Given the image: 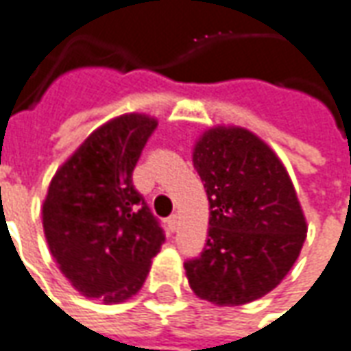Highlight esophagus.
I'll return each mask as SVG.
<instances>
[{"label":"esophagus","mask_w":351,"mask_h":351,"mask_svg":"<svg viewBox=\"0 0 351 351\" xmlns=\"http://www.w3.org/2000/svg\"><path fill=\"white\" fill-rule=\"evenodd\" d=\"M167 225H169V228H171V230H176V226H178V215H176V213H173V215L167 219Z\"/></svg>","instance_id":"obj_1"}]
</instances>
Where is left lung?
Wrapping results in <instances>:
<instances>
[{"label": "left lung", "mask_w": 351, "mask_h": 351, "mask_svg": "<svg viewBox=\"0 0 351 351\" xmlns=\"http://www.w3.org/2000/svg\"><path fill=\"white\" fill-rule=\"evenodd\" d=\"M192 161L209 199V228L202 256L184 263L188 285L219 307L256 302L282 282L306 242L288 171L242 126L206 130Z\"/></svg>", "instance_id": "8db88e82"}]
</instances>
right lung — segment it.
I'll use <instances>...</instances> for the list:
<instances>
[{"instance_id": "1", "label": "right lung", "mask_w": 351, "mask_h": 351, "mask_svg": "<svg viewBox=\"0 0 351 351\" xmlns=\"http://www.w3.org/2000/svg\"><path fill=\"white\" fill-rule=\"evenodd\" d=\"M157 121L126 113L86 138L49 182L42 223L49 252L75 290L104 304L138 294L165 234L132 184Z\"/></svg>"}]
</instances>
